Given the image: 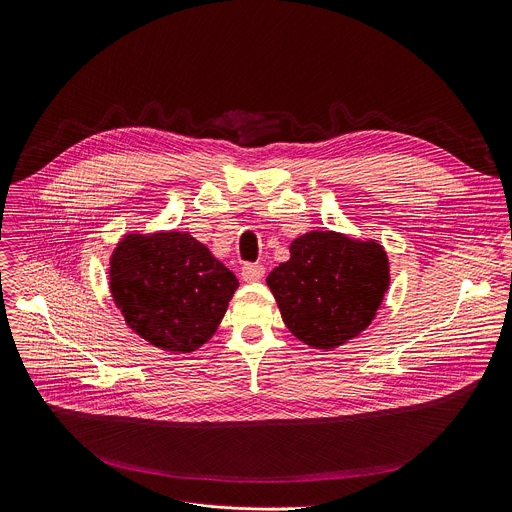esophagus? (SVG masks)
I'll list each match as a JSON object with an SVG mask.
<instances>
[{
    "instance_id": "1",
    "label": "esophagus",
    "mask_w": 512,
    "mask_h": 512,
    "mask_svg": "<svg viewBox=\"0 0 512 512\" xmlns=\"http://www.w3.org/2000/svg\"><path fill=\"white\" fill-rule=\"evenodd\" d=\"M241 275H243L245 282H259L261 277L265 275V267L261 263H247V265H243Z\"/></svg>"
}]
</instances>
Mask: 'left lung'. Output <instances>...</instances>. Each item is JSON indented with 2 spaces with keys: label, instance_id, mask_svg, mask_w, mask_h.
Instances as JSON below:
<instances>
[{
  "label": "left lung",
  "instance_id": "1",
  "mask_svg": "<svg viewBox=\"0 0 512 512\" xmlns=\"http://www.w3.org/2000/svg\"><path fill=\"white\" fill-rule=\"evenodd\" d=\"M290 333L331 351L361 335L390 286L384 247L335 230H312L290 245V259L267 275Z\"/></svg>",
  "mask_w": 512,
  "mask_h": 512
}]
</instances>
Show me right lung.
I'll use <instances>...</instances> for the list:
<instances>
[{
  "instance_id": "1",
  "label": "right lung",
  "mask_w": 512,
  "mask_h": 512,
  "mask_svg": "<svg viewBox=\"0 0 512 512\" xmlns=\"http://www.w3.org/2000/svg\"><path fill=\"white\" fill-rule=\"evenodd\" d=\"M110 292L128 329L169 353H192L216 333L237 275L188 232H128L110 257Z\"/></svg>"
}]
</instances>
